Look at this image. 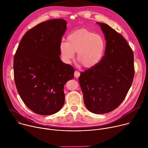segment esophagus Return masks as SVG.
Instances as JSON below:
<instances>
[{"mask_svg":"<svg viewBox=\"0 0 148 148\" xmlns=\"http://www.w3.org/2000/svg\"><path fill=\"white\" fill-rule=\"evenodd\" d=\"M79 75H80V73L79 71H75V72H74V77L75 78H78Z\"/></svg>","mask_w":148,"mask_h":148,"instance_id":"esophagus-1","label":"esophagus"}]
</instances>
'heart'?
<instances>
[{
	"label": "heart",
	"instance_id": "1",
	"mask_svg": "<svg viewBox=\"0 0 148 148\" xmlns=\"http://www.w3.org/2000/svg\"><path fill=\"white\" fill-rule=\"evenodd\" d=\"M106 48L104 38L87 29H81L69 34L67 41H61L60 51L62 60L70 62L77 52V60L82 66L91 69L102 60Z\"/></svg>",
	"mask_w": 148,
	"mask_h": 148
}]
</instances>
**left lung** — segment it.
Segmentation results:
<instances>
[{"instance_id":"obj_1","label":"left lung","mask_w":148,"mask_h":148,"mask_svg":"<svg viewBox=\"0 0 148 148\" xmlns=\"http://www.w3.org/2000/svg\"><path fill=\"white\" fill-rule=\"evenodd\" d=\"M100 25L106 40L103 57L99 64L80 73L78 81L84 104L91 112L100 114L116 109L132 85L134 58L124 37L107 24Z\"/></svg>"}]
</instances>
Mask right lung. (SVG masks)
I'll return each instance as SVG.
<instances>
[{
	"label": "right lung",
	"mask_w": 148,
	"mask_h": 148,
	"mask_svg": "<svg viewBox=\"0 0 148 148\" xmlns=\"http://www.w3.org/2000/svg\"><path fill=\"white\" fill-rule=\"evenodd\" d=\"M66 21L52 19L28 30L13 59L14 79L18 93L34 113L52 115L64 103V86L74 78V69L60 58L61 37Z\"/></svg>",
	"instance_id": "right-lung-1"
}]
</instances>
